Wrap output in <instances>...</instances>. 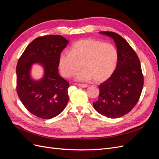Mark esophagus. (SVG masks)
Masks as SVG:
<instances>
[{
    "instance_id": "esophagus-1",
    "label": "esophagus",
    "mask_w": 159,
    "mask_h": 159,
    "mask_svg": "<svg viewBox=\"0 0 159 159\" xmlns=\"http://www.w3.org/2000/svg\"><path fill=\"white\" fill-rule=\"evenodd\" d=\"M75 85H78V86H79V87H80V88H87V87H88V85H87V84H76Z\"/></svg>"
}]
</instances>
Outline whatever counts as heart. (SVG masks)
Returning <instances> with one entry per match:
<instances>
[{
    "instance_id": "heart-1",
    "label": "heart",
    "mask_w": 159,
    "mask_h": 159,
    "mask_svg": "<svg viewBox=\"0 0 159 159\" xmlns=\"http://www.w3.org/2000/svg\"><path fill=\"white\" fill-rule=\"evenodd\" d=\"M119 53L113 44L87 38L75 42L70 52H62L59 57V68L64 78H70L85 69L76 79H93L101 82L109 78L117 69Z\"/></svg>"
}]
</instances>
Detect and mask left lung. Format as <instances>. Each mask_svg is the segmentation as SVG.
I'll use <instances>...</instances> for the list:
<instances>
[{"mask_svg": "<svg viewBox=\"0 0 159 159\" xmlns=\"http://www.w3.org/2000/svg\"><path fill=\"white\" fill-rule=\"evenodd\" d=\"M111 37L119 53L117 69L98 87L99 98L93 103L95 109L108 118H118L133 109L140 98L144 84L141 66L136 52L117 33L103 31Z\"/></svg>", "mask_w": 159, "mask_h": 159, "instance_id": "1", "label": "left lung"}]
</instances>
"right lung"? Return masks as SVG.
<instances>
[{
  "label": "right lung",
  "mask_w": 159,
  "mask_h": 159,
  "mask_svg": "<svg viewBox=\"0 0 159 159\" xmlns=\"http://www.w3.org/2000/svg\"><path fill=\"white\" fill-rule=\"evenodd\" d=\"M68 41L60 35H46L30 43L16 66V92L28 111L49 119L63 111L69 97L70 84L58 74L59 57ZM40 63L45 75L40 81L32 80L30 71L32 63Z\"/></svg>",
  "instance_id": "obj_1"
}]
</instances>
